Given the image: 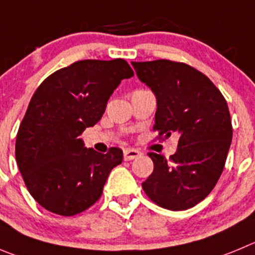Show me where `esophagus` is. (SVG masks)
<instances>
[{
  "mask_svg": "<svg viewBox=\"0 0 255 255\" xmlns=\"http://www.w3.org/2000/svg\"><path fill=\"white\" fill-rule=\"evenodd\" d=\"M141 152L138 149H134V148H126L123 151V157H125L126 161H132L134 158H138L141 156Z\"/></svg>",
  "mask_w": 255,
  "mask_h": 255,
  "instance_id": "esophagus-1",
  "label": "esophagus"
}]
</instances>
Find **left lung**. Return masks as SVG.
<instances>
[{"label": "left lung", "mask_w": 255, "mask_h": 255, "mask_svg": "<svg viewBox=\"0 0 255 255\" xmlns=\"http://www.w3.org/2000/svg\"><path fill=\"white\" fill-rule=\"evenodd\" d=\"M137 77L157 99L153 129L161 138L178 135L177 151L166 160L149 152L153 172L142 184L161 208H194L215 187L233 138L229 108L206 75L176 61H132Z\"/></svg>", "instance_id": "left-lung-1"}]
</instances>
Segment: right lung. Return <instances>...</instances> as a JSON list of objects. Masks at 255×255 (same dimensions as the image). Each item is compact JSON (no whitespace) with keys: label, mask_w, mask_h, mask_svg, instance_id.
<instances>
[{"label":"right lung","mask_w":255,"mask_h":255,"mask_svg":"<svg viewBox=\"0 0 255 255\" xmlns=\"http://www.w3.org/2000/svg\"><path fill=\"white\" fill-rule=\"evenodd\" d=\"M133 70L123 59L80 60L59 69L31 98L16 137V161L31 196L46 210L73 216L102 196L123 152L103 154L79 138L99 122L107 102Z\"/></svg>","instance_id":"1"}]
</instances>
